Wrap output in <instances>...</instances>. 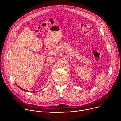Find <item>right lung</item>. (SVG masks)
<instances>
[{"label": "right lung", "mask_w": 121, "mask_h": 121, "mask_svg": "<svg viewBox=\"0 0 121 121\" xmlns=\"http://www.w3.org/2000/svg\"><path fill=\"white\" fill-rule=\"evenodd\" d=\"M17 86H18V87H19V88H20V89H21V90H23V91H27V92H28H28H29V91H26V90H23V89H22V88H20V87H19V86H18V85H17ZM40 91H41V90H40ZM31 92H32V91H31ZM33 92H34V91H33ZM34 92H35V91H34Z\"/></svg>", "instance_id": "right-lung-1"}]
</instances>
